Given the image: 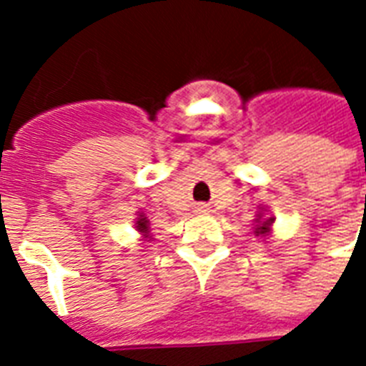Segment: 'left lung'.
I'll list each match as a JSON object with an SVG mask.
<instances>
[{
	"label": "left lung",
	"mask_w": 366,
	"mask_h": 366,
	"mask_svg": "<svg viewBox=\"0 0 366 366\" xmlns=\"http://www.w3.org/2000/svg\"><path fill=\"white\" fill-rule=\"evenodd\" d=\"M269 220H272V218H269ZM269 220H266V222L262 224L260 228H256V229H258V232H256V234H266L267 229H269Z\"/></svg>",
	"instance_id": "1"
}]
</instances>
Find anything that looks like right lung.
<instances>
[{
  "label": "right lung",
  "instance_id": "1",
  "mask_svg": "<svg viewBox=\"0 0 366 366\" xmlns=\"http://www.w3.org/2000/svg\"><path fill=\"white\" fill-rule=\"evenodd\" d=\"M137 228L140 229L142 234H148V220H146V218H138Z\"/></svg>",
  "mask_w": 366,
  "mask_h": 366
}]
</instances>
